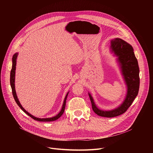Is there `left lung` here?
Returning <instances> with one entry per match:
<instances>
[{
  "label": "left lung",
  "mask_w": 153,
  "mask_h": 153,
  "mask_svg": "<svg viewBox=\"0 0 153 153\" xmlns=\"http://www.w3.org/2000/svg\"><path fill=\"white\" fill-rule=\"evenodd\" d=\"M110 42L111 51L117 57V61L126 85L127 93L123 103L114 110L109 111L98 108L91 94L88 93L93 110L98 116L104 117H114L123 114L137 96L140 85L138 62L132 46L120 38L114 39Z\"/></svg>",
  "instance_id": "1"
}]
</instances>
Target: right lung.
I'll list each match as a JSON object with an SVG mask.
<instances>
[{
	"mask_svg": "<svg viewBox=\"0 0 153 153\" xmlns=\"http://www.w3.org/2000/svg\"><path fill=\"white\" fill-rule=\"evenodd\" d=\"M17 55H18V53H16L13 56V58H12L13 65H12V68H11V73H10V85H11V89H12L13 95V97H14V99L16 102L17 103L18 106L24 112H25L27 115H28L30 117H31V118H33L35 120L39 121V122H51V121H54V120L58 119L59 117H61V116L64 113L65 108V105H66V100H67V96L68 95L69 92H68V93L67 94L66 96H65V97L64 99L63 103L62 105V109H61L60 113L59 114H57L56 116L51 117V118H42L41 119V118L36 117L33 116V115H31V114H30L28 112H27L25 110V109L22 107V106L21 105L20 102L19 101V99L17 98L16 92V90H15V83H14V82H15V73H16V59H17Z\"/></svg>",
	"mask_w": 153,
	"mask_h": 153,
	"instance_id": "obj_1",
	"label": "right lung"
}]
</instances>
